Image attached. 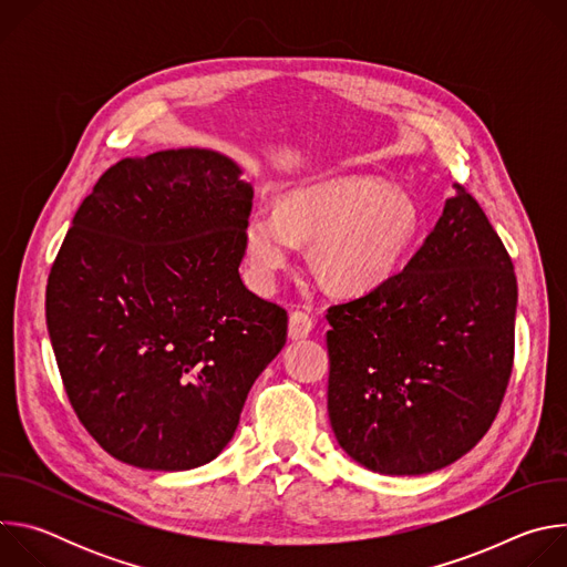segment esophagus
Masks as SVG:
<instances>
[{"instance_id": "esophagus-1", "label": "esophagus", "mask_w": 567, "mask_h": 567, "mask_svg": "<svg viewBox=\"0 0 567 567\" xmlns=\"http://www.w3.org/2000/svg\"><path fill=\"white\" fill-rule=\"evenodd\" d=\"M311 332V318L305 311H291L289 313V339L302 341Z\"/></svg>"}]
</instances>
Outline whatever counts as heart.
I'll use <instances>...</instances> for the list:
<instances>
[{
  "label": "heart",
  "instance_id": "1",
  "mask_svg": "<svg viewBox=\"0 0 567 567\" xmlns=\"http://www.w3.org/2000/svg\"><path fill=\"white\" fill-rule=\"evenodd\" d=\"M424 230L420 202L374 177H339L296 188L287 199L260 204L245 224V256L256 285L269 287L296 251L313 239L309 260L328 289L363 296L406 265Z\"/></svg>",
  "mask_w": 567,
  "mask_h": 567
}]
</instances>
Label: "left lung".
<instances>
[{
  "instance_id": "obj_1",
  "label": "left lung",
  "mask_w": 567,
  "mask_h": 567,
  "mask_svg": "<svg viewBox=\"0 0 567 567\" xmlns=\"http://www.w3.org/2000/svg\"><path fill=\"white\" fill-rule=\"evenodd\" d=\"M390 282L328 309V413L339 446L381 475H422L489 431L514 363L512 258L462 188Z\"/></svg>"
}]
</instances>
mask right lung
<instances>
[{
    "label": "right lung",
    "instance_id": "add662e5",
    "mask_svg": "<svg viewBox=\"0 0 567 567\" xmlns=\"http://www.w3.org/2000/svg\"><path fill=\"white\" fill-rule=\"evenodd\" d=\"M254 186L221 152L112 166L73 215L47 285L71 406L116 460L188 471L235 435L287 341V311L239 278Z\"/></svg>",
    "mask_w": 567,
    "mask_h": 567
}]
</instances>
